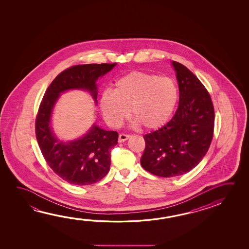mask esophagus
<instances>
[{
	"label": "esophagus",
	"mask_w": 249,
	"mask_h": 249,
	"mask_svg": "<svg viewBox=\"0 0 249 249\" xmlns=\"http://www.w3.org/2000/svg\"><path fill=\"white\" fill-rule=\"evenodd\" d=\"M130 138V135H126V134H120L119 135V142H125L127 139H129Z\"/></svg>",
	"instance_id": "1"
}]
</instances>
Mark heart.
<instances>
[{
	"instance_id": "b5f03b06",
	"label": "heart",
	"mask_w": 249,
	"mask_h": 249,
	"mask_svg": "<svg viewBox=\"0 0 249 249\" xmlns=\"http://www.w3.org/2000/svg\"><path fill=\"white\" fill-rule=\"evenodd\" d=\"M179 100L174 79L143 71H131L106 91L100 107L106 122L117 127L130 116L147 130L161 128L170 121Z\"/></svg>"
}]
</instances>
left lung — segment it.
Here are the masks:
<instances>
[{"mask_svg": "<svg viewBox=\"0 0 249 249\" xmlns=\"http://www.w3.org/2000/svg\"><path fill=\"white\" fill-rule=\"evenodd\" d=\"M172 65L178 81L179 104L166 125L144 135V170L161 178L185 174L208 151L213 137L214 107L209 92L186 66Z\"/></svg>", "mask_w": 249, "mask_h": 249, "instance_id": "left-lung-1", "label": "left lung"}]
</instances>
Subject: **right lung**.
Returning <instances> with one entry per match:
<instances>
[{
	"label": "right lung",
	"mask_w": 249,
	"mask_h": 249,
	"mask_svg": "<svg viewBox=\"0 0 249 249\" xmlns=\"http://www.w3.org/2000/svg\"><path fill=\"white\" fill-rule=\"evenodd\" d=\"M115 66L116 63L71 66L54 79L40 103L35 130L41 152L51 169L71 184L95 183L108 173L110 151L117 144L118 133L93 125L81 139L68 143L58 142L50 126L53 107L60 92L74 88L88 90L96 101L97 79Z\"/></svg>",
	"instance_id": "right-lung-1"
}]
</instances>
